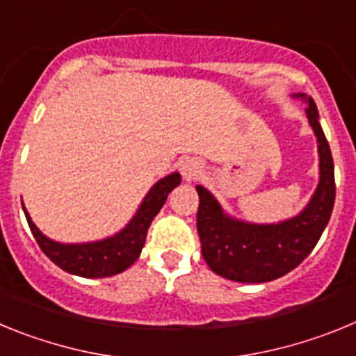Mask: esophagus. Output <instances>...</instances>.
<instances>
[{
	"mask_svg": "<svg viewBox=\"0 0 356 356\" xmlns=\"http://www.w3.org/2000/svg\"><path fill=\"white\" fill-rule=\"evenodd\" d=\"M180 171H181V176H184L185 180L193 181V180H196L197 176L201 175V165H200V162H197V160L187 159V160H184V162H181Z\"/></svg>",
	"mask_w": 356,
	"mask_h": 356,
	"instance_id": "esophagus-1",
	"label": "esophagus"
}]
</instances>
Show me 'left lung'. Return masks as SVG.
Masks as SVG:
<instances>
[{
  "instance_id": "8db88e82",
  "label": "left lung",
  "mask_w": 356,
  "mask_h": 356,
  "mask_svg": "<svg viewBox=\"0 0 356 356\" xmlns=\"http://www.w3.org/2000/svg\"><path fill=\"white\" fill-rule=\"evenodd\" d=\"M307 115L319 143L321 180L312 201L300 216L278 225L235 221L222 213L207 188L196 187L201 253L216 275L244 284H264L287 275L316 248L335 203V175L332 151L312 97H308Z\"/></svg>"
}]
</instances>
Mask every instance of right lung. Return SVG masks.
Masks as SVG:
<instances>
[{"mask_svg":"<svg viewBox=\"0 0 356 356\" xmlns=\"http://www.w3.org/2000/svg\"><path fill=\"white\" fill-rule=\"evenodd\" d=\"M180 175L172 172L156 181L127 228L121 229L114 237L89 244H60L51 241L40 234L39 228L31 222L26 210H23L37 244L55 266L83 278H105L122 273L139 259L151 221L155 219L168 200V194L180 184Z\"/></svg>","mask_w":356,"mask_h":356,"instance_id":"add662e5","label":"right lung"}]
</instances>
